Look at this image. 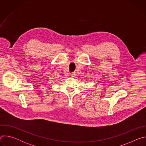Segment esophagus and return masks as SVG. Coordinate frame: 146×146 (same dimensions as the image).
<instances>
[{
	"mask_svg": "<svg viewBox=\"0 0 146 146\" xmlns=\"http://www.w3.org/2000/svg\"><path fill=\"white\" fill-rule=\"evenodd\" d=\"M75 76H76V74H74V73L71 74V76H72V77H74Z\"/></svg>",
	"mask_w": 146,
	"mask_h": 146,
	"instance_id": "obj_1",
	"label": "esophagus"
}]
</instances>
